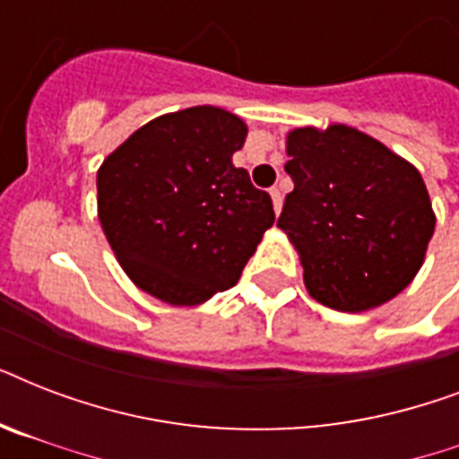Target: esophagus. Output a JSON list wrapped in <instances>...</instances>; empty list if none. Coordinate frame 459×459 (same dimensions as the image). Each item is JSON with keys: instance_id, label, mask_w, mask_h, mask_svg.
Here are the masks:
<instances>
[{"instance_id": "34e87169", "label": "esophagus", "mask_w": 459, "mask_h": 459, "mask_svg": "<svg viewBox=\"0 0 459 459\" xmlns=\"http://www.w3.org/2000/svg\"><path fill=\"white\" fill-rule=\"evenodd\" d=\"M269 195H272L273 212H276V214H281V207H283V197H281V190H279V187H272V190H269Z\"/></svg>"}]
</instances>
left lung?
Listing matches in <instances>:
<instances>
[{
    "label": "left lung",
    "instance_id": "obj_1",
    "mask_svg": "<svg viewBox=\"0 0 459 459\" xmlns=\"http://www.w3.org/2000/svg\"><path fill=\"white\" fill-rule=\"evenodd\" d=\"M286 154L295 187L279 229L300 257L307 293L338 312L403 293L436 229L417 166L345 124L288 131Z\"/></svg>",
    "mask_w": 459,
    "mask_h": 459
}]
</instances>
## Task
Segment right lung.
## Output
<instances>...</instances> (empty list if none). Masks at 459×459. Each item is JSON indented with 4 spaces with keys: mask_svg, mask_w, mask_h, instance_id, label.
<instances>
[{
    "mask_svg": "<svg viewBox=\"0 0 459 459\" xmlns=\"http://www.w3.org/2000/svg\"><path fill=\"white\" fill-rule=\"evenodd\" d=\"M247 126L190 107L140 126L97 169V216L126 276L157 300L195 307L236 286L273 226L272 197L233 166Z\"/></svg>",
    "mask_w": 459,
    "mask_h": 459,
    "instance_id": "1",
    "label": "right lung"
}]
</instances>
